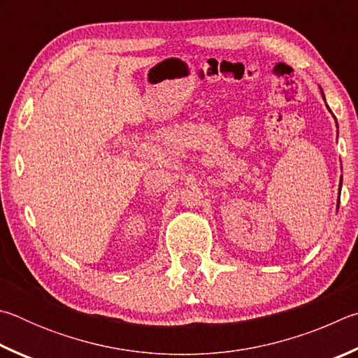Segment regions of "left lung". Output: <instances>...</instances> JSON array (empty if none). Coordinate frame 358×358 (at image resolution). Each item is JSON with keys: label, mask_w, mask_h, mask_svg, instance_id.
Here are the masks:
<instances>
[{"label": "left lung", "mask_w": 358, "mask_h": 358, "mask_svg": "<svg viewBox=\"0 0 358 358\" xmlns=\"http://www.w3.org/2000/svg\"><path fill=\"white\" fill-rule=\"evenodd\" d=\"M321 94H322V97H324V92H322V90H321ZM324 100H325V97H324ZM327 108H329V105H327ZM329 111L331 113V110L329 108ZM335 117V116H334ZM335 121H336V119H335ZM336 127H338V122H336ZM341 185H343V179H340V192H341ZM336 208H340V198H338V206H336Z\"/></svg>", "instance_id": "left-lung-1"}]
</instances>
